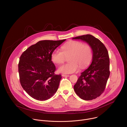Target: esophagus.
Here are the masks:
<instances>
[{
	"instance_id": "1",
	"label": "esophagus",
	"mask_w": 127,
	"mask_h": 127,
	"mask_svg": "<svg viewBox=\"0 0 127 127\" xmlns=\"http://www.w3.org/2000/svg\"><path fill=\"white\" fill-rule=\"evenodd\" d=\"M62 76L63 77H69V75H66V74H62Z\"/></svg>"
}]
</instances>
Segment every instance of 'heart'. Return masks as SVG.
Wrapping results in <instances>:
<instances>
[{
	"mask_svg": "<svg viewBox=\"0 0 127 127\" xmlns=\"http://www.w3.org/2000/svg\"><path fill=\"white\" fill-rule=\"evenodd\" d=\"M62 51L54 50L51 54L52 61L57 64L63 63L66 57L69 56V63L59 66L58 72L61 73L71 74L78 71L80 67L83 69L90 63L93 57L91 46L81 41H70L61 47Z\"/></svg>",
	"mask_w": 127,
	"mask_h": 127,
	"instance_id": "b5f03b06",
	"label": "heart"
}]
</instances>
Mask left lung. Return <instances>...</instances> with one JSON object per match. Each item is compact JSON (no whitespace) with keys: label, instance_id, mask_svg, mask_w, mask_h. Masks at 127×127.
Masks as SVG:
<instances>
[{"label":"left lung","instance_id":"left-lung-1","mask_svg":"<svg viewBox=\"0 0 127 127\" xmlns=\"http://www.w3.org/2000/svg\"><path fill=\"white\" fill-rule=\"evenodd\" d=\"M87 42L93 52L92 62L81 73L74 86L76 94L82 99L91 100L99 96L104 92L110 75L109 54L105 45L91 34L73 37Z\"/></svg>","mask_w":127,"mask_h":127}]
</instances>
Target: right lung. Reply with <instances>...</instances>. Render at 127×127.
<instances>
[{"label": "right lung", "instance_id": "add662e5", "mask_svg": "<svg viewBox=\"0 0 127 127\" xmlns=\"http://www.w3.org/2000/svg\"><path fill=\"white\" fill-rule=\"evenodd\" d=\"M65 40H40L21 55L18 64L20 84L33 98L46 100L57 92L62 77L54 74L56 67L51 54Z\"/></svg>", "mask_w": 127, "mask_h": 127}]
</instances>
